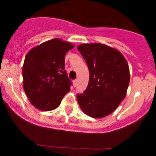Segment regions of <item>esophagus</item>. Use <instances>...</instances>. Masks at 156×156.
<instances>
[{"label": "esophagus", "mask_w": 156, "mask_h": 156, "mask_svg": "<svg viewBox=\"0 0 156 156\" xmlns=\"http://www.w3.org/2000/svg\"><path fill=\"white\" fill-rule=\"evenodd\" d=\"M77 84H78V81H77V80H74V81H73L74 87H76Z\"/></svg>", "instance_id": "obj_1"}]
</instances>
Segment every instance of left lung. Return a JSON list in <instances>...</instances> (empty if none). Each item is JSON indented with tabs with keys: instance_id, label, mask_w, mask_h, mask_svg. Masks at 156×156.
Returning <instances> with one entry per match:
<instances>
[{
	"instance_id": "left-lung-1",
	"label": "left lung",
	"mask_w": 156,
	"mask_h": 156,
	"mask_svg": "<svg viewBox=\"0 0 156 156\" xmlns=\"http://www.w3.org/2000/svg\"><path fill=\"white\" fill-rule=\"evenodd\" d=\"M87 64L89 83L77 100L84 113L102 119L112 113L125 98L130 82L126 59L117 49L100 43L77 47Z\"/></svg>"
}]
</instances>
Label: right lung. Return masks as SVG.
Listing matches in <instances>:
<instances>
[{"label":"right lung","instance_id":"1","mask_svg":"<svg viewBox=\"0 0 156 156\" xmlns=\"http://www.w3.org/2000/svg\"><path fill=\"white\" fill-rule=\"evenodd\" d=\"M74 45L54 38L31 48L23 66V88L30 103L41 111H50L60 104L70 90L65 71V55Z\"/></svg>","mask_w":156,"mask_h":156}]
</instances>
